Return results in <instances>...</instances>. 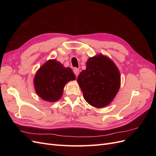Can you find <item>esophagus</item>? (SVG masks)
Wrapping results in <instances>:
<instances>
[{
	"mask_svg": "<svg viewBox=\"0 0 156 156\" xmlns=\"http://www.w3.org/2000/svg\"><path fill=\"white\" fill-rule=\"evenodd\" d=\"M73 73H75V75H76V76H78L79 73H80V70H79L78 68H75L73 69Z\"/></svg>",
	"mask_w": 156,
	"mask_h": 156,
	"instance_id": "obj_1",
	"label": "esophagus"
}]
</instances>
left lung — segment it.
Segmentation results:
<instances>
[{"label":"left lung","mask_w":156,"mask_h":156,"mask_svg":"<svg viewBox=\"0 0 156 156\" xmlns=\"http://www.w3.org/2000/svg\"><path fill=\"white\" fill-rule=\"evenodd\" d=\"M86 65L77 78L84 100L94 107H107L120 89V71L111 58L102 54L90 57Z\"/></svg>","instance_id":"1"}]
</instances>
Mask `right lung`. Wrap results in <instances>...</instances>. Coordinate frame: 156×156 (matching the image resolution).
<instances>
[{
  "instance_id": "1",
  "label": "right lung",
  "mask_w": 156,
  "mask_h": 156,
  "mask_svg": "<svg viewBox=\"0 0 156 156\" xmlns=\"http://www.w3.org/2000/svg\"><path fill=\"white\" fill-rule=\"evenodd\" d=\"M76 79L72 69L65 68L55 59H49L37 69L34 78L37 95L49 102L57 101L62 97L66 84Z\"/></svg>"
}]
</instances>
